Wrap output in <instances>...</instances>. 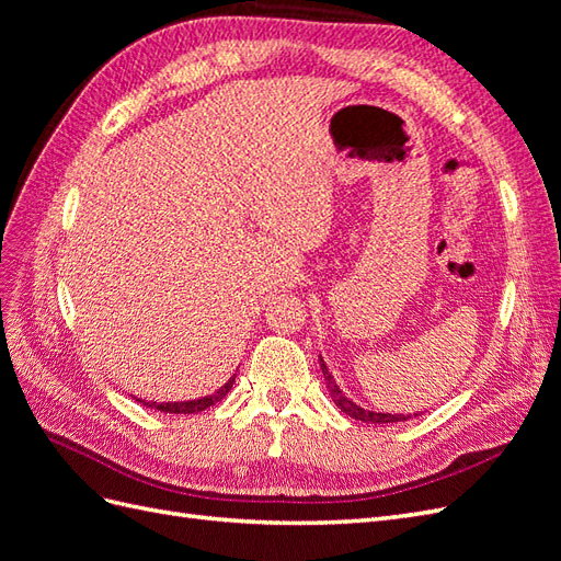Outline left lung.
I'll use <instances>...</instances> for the list:
<instances>
[{
  "label": "left lung",
  "mask_w": 561,
  "mask_h": 561,
  "mask_svg": "<svg viewBox=\"0 0 561 561\" xmlns=\"http://www.w3.org/2000/svg\"><path fill=\"white\" fill-rule=\"evenodd\" d=\"M320 360V369H322V377H325V383H328V390H330V398L334 400V404L342 410L344 414H348L351 419L355 421H363V423H379V426H383V423H398V421H410L412 414H388V412H371V410H365V407L355 404L351 398H346V393L342 388L336 386L332 371L328 369L325 360ZM419 416V414H414Z\"/></svg>",
  "instance_id": "left-lung-1"
}]
</instances>
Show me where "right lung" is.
<instances>
[{
	"label": "right lung",
	"instance_id": "1",
	"mask_svg": "<svg viewBox=\"0 0 561 561\" xmlns=\"http://www.w3.org/2000/svg\"><path fill=\"white\" fill-rule=\"evenodd\" d=\"M233 381H236V375L225 386H219L213 396H203V398H196V400H184V402H147V400H140V398H135V400L142 402L145 407H151V410H159V412H165V414H196V412L208 410L210 404L222 400L231 390Z\"/></svg>",
	"mask_w": 561,
	"mask_h": 561
}]
</instances>
